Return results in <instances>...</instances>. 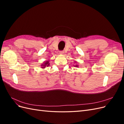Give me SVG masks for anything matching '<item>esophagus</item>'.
<instances>
[{
	"instance_id": "1",
	"label": "esophagus",
	"mask_w": 124,
	"mask_h": 124,
	"mask_svg": "<svg viewBox=\"0 0 124 124\" xmlns=\"http://www.w3.org/2000/svg\"><path fill=\"white\" fill-rule=\"evenodd\" d=\"M63 53H64V52H63V51H61L59 52V54L60 55H63Z\"/></svg>"
}]
</instances>
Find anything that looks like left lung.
<instances>
[{
  "instance_id": "left-lung-1",
  "label": "left lung",
  "mask_w": 124,
  "mask_h": 124,
  "mask_svg": "<svg viewBox=\"0 0 124 124\" xmlns=\"http://www.w3.org/2000/svg\"><path fill=\"white\" fill-rule=\"evenodd\" d=\"M76 62V63H77V62ZM74 67H78V65H74Z\"/></svg>"
}]
</instances>
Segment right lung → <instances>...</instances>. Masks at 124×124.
<instances>
[{
    "label": "right lung",
    "mask_w": 124,
    "mask_h": 124,
    "mask_svg": "<svg viewBox=\"0 0 124 124\" xmlns=\"http://www.w3.org/2000/svg\"><path fill=\"white\" fill-rule=\"evenodd\" d=\"M49 61H47L45 62H43V63H42V65H41V68L44 69L46 68V67H48V66L50 65V63H49Z\"/></svg>",
    "instance_id": "obj_1"
}]
</instances>
